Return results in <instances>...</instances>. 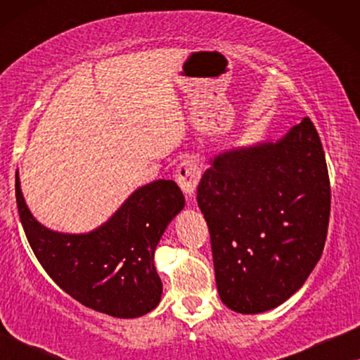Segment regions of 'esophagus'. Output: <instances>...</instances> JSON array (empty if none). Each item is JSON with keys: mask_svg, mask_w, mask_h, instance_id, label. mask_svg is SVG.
Listing matches in <instances>:
<instances>
[{"mask_svg": "<svg viewBox=\"0 0 360 360\" xmlns=\"http://www.w3.org/2000/svg\"><path fill=\"white\" fill-rule=\"evenodd\" d=\"M176 181H179L180 188L184 190L186 198H191L196 190V185H198L200 176H201V169L198 160H195L193 157H186L179 164L175 170Z\"/></svg>", "mask_w": 360, "mask_h": 360, "instance_id": "34e87169", "label": "esophagus"}]
</instances>
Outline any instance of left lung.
Listing matches in <instances>:
<instances>
[{
	"label": "left lung",
	"mask_w": 360,
	"mask_h": 360,
	"mask_svg": "<svg viewBox=\"0 0 360 360\" xmlns=\"http://www.w3.org/2000/svg\"><path fill=\"white\" fill-rule=\"evenodd\" d=\"M196 200L226 307L255 314L282 304L311 274L328 234L331 188L311 120L277 142L216 155Z\"/></svg>",
	"instance_id": "8db88e82"
}]
</instances>
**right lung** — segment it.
Returning a JSON list of instances; mask_svg holds the SVG:
<instances>
[{
  "mask_svg": "<svg viewBox=\"0 0 360 360\" xmlns=\"http://www.w3.org/2000/svg\"><path fill=\"white\" fill-rule=\"evenodd\" d=\"M16 203L34 255L63 292L95 311L137 318L160 302L154 252L185 198L172 180L137 188L120 210L86 234L57 233L34 218L16 174Z\"/></svg>",
  "mask_w": 360,
  "mask_h": 360,
  "instance_id": "right-lung-1",
  "label": "right lung"
}]
</instances>
